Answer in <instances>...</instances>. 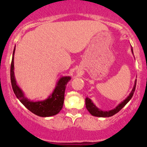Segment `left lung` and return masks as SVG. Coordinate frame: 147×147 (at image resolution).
I'll return each mask as SVG.
<instances>
[{
  "label": "left lung",
  "mask_w": 147,
  "mask_h": 147,
  "mask_svg": "<svg viewBox=\"0 0 147 147\" xmlns=\"http://www.w3.org/2000/svg\"><path fill=\"white\" fill-rule=\"evenodd\" d=\"M131 51H132V54H133V50H132V48L131 49ZM136 80L135 81V84H134V86H133V88H132V91L130 92L129 95L123 101V102H121L118 106L115 107L114 109L113 110H108V111H104V110H100L99 108L96 106L94 105L93 102H92V100L90 98H89L88 97H87L85 98V105H86V108L87 110H88V112L90 113L93 116H96V117H104V118H106V117H110V116H113L115 114H116L117 113H119L123 107L127 105L128 102H129V100L132 98V96L134 94V92H135V90H136Z\"/></svg>",
  "instance_id": "left-lung-1"
}]
</instances>
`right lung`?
I'll return each instance as SVG.
<instances>
[{
	"label": "right lung",
	"instance_id": "right-lung-1",
	"mask_svg": "<svg viewBox=\"0 0 147 147\" xmlns=\"http://www.w3.org/2000/svg\"><path fill=\"white\" fill-rule=\"evenodd\" d=\"M15 46L13 51L12 60H11V69H10V76H11V87L17 98L20 100L28 110L35 115L40 117H49L59 113L62 110L64 103V96L65 91L66 85L71 80V76H62L57 82L55 88L51 94L46 99L34 102L28 99L25 96L24 93L17 85V82L15 77L14 72V55H15Z\"/></svg>",
	"mask_w": 147,
	"mask_h": 147
}]
</instances>
